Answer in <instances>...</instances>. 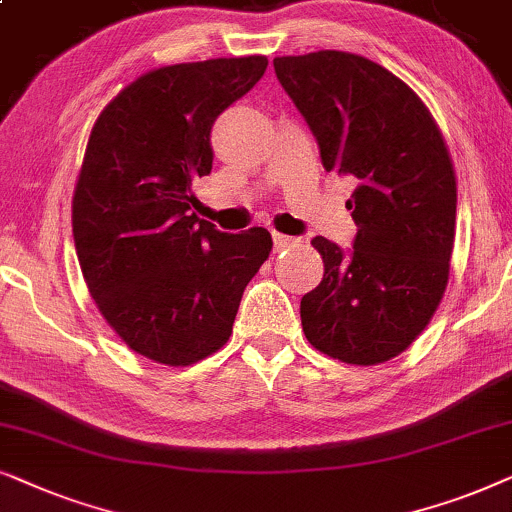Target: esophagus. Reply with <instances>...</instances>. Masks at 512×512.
<instances>
[{"label":"esophagus","mask_w":512,"mask_h":512,"mask_svg":"<svg viewBox=\"0 0 512 512\" xmlns=\"http://www.w3.org/2000/svg\"><path fill=\"white\" fill-rule=\"evenodd\" d=\"M271 238H274V248H276V250H285V248H290V245L297 243L295 236L278 234V231H274V234H271Z\"/></svg>","instance_id":"34e87169"}]
</instances>
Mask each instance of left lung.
Listing matches in <instances>:
<instances>
[{"instance_id": "obj_1", "label": "left lung", "mask_w": 512, "mask_h": 512, "mask_svg": "<svg viewBox=\"0 0 512 512\" xmlns=\"http://www.w3.org/2000/svg\"><path fill=\"white\" fill-rule=\"evenodd\" d=\"M327 173L351 182L353 248L316 236L325 274L299 304L311 346L351 365L403 353L438 309L454 248L456 177L431 112L356 53L274 58Z\"/></svg>"}]
</instances>
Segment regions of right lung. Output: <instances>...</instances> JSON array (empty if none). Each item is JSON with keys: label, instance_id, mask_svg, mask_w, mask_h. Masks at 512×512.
<instances>
[{"label": "right lung", "instance_id": "1", "mask_svg": "<svg viewBox=\"0 0 512 512\" xmlns=\"http://www.w3.org/2000/svg\"><path fill=\"white\" fill-rule=\"evenodd\" d=\"M215 58L142 74L102 109L81 163L72 234L98 309L135 353L192 365L227 344L271 234H227L192 210V180L213 168L215 119L267 70Z\"/></svg>", "mask_w": 512, "mask_h": 512}]
</instances>
